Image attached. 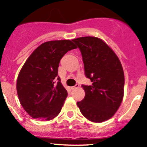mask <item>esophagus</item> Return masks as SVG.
Returning a JSON list of instances; mask_svg holds the SVG:
<instances>
[{
	"label": "esophagus",
	"mask_w": 147,
	"mask_h": 147,
	"mask_svg": "<svg viewBox=\"0 0 147 147\" xmlns=\"http://www.w3.org/2000/svg\"><path fill=\"white\" fill-rule=\"evenodd\" d=\"M79 86H80V84H77L75 85V86H72V87H71V88H72V89H75V88H79Z\"/></svg>",
	"instance_id": "34e87169"
}]
</instances>
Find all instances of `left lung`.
<instances>
[{"mask_svg": "<svg viewBox=\"0 0 147 147\" xmlns=\"http://www.w3.org/2000/svg\"><path fill=\"white\" fill-rule=\"evenodd\" d=\"M82 53L87 78L91 86L82 85L85 97L77 105L88 120L105 121L120 107L124 93V73L114 51L96 37H81L72 40Z\"/></svg>", "mask_w": 147, "mask_h": 147, "instance_id": "obj_1", "label": "left lung"}]
</instances>
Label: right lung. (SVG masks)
Listing matches in <instances>:
<instances>
[{
    "label": "right lung",
    "mask_w": 147,
    "mask_h": 147,
    "mask_svg": "<svg viewBox=\"0 0 147 147\" xmlns=\"http://www.w3.org/2000/svg\"><path fill=\"white\" fill-rule=\"evenodd\" d=\"M76 48L69 40L46 42L26 61L17 77V91L32 118L49 121L60 113L67 92L58 76V67L63 56Z\"/></svg>",
    "instance_id": "add662e5"
}]
</instances>
